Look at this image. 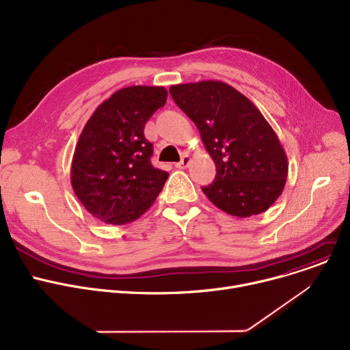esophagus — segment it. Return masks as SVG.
Segmentation results:
<instances>
[{"label": "esophagus", "mask_w": 350, "mask_h": 350, "mask_svg": "<svg viewBox=\"0 0 350 350\" xmlns=\"http://www.w3.org/2000/svg\"><path fill=\"white\" fill-rule=\"evenodd\" d=\"M190 161H191L190 156H189V154H184V156L181 157V160H180L178 163H176V167H177V169H181V170L187 169L189 165H190Z\"/></svg>", "instance_id": "34e87169"}]
</instances>
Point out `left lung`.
<instances>
[{"label": "left lung", "mask_w": 350, "mask_h": 350, "mask_svg": "<svg viewBox=\"0 0 350 350\" xmlns=\"http://www.w3.org/2000/svg\"><path fill=\"white\" fill-rule=\"evenodd\" d=\"M170 94L215 163V180L202 187L208 200L239 218L265 213L283 193L288 161L262 112L222 81L177 84Z\"/></svg>", "instance_id": "1"}]
</instances>
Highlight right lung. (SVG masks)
<instances>
[{"label":"right lung","instance_id":"add662e5","mask_svg":"<svg viewBox=\"0 0 350 350\" xmlns=\"http://www.w3.org/2000/svg\"><path fill=\"white\" fill-rule=\"evenodd\" d=\"M165 87L121 88L97 107L84 125L72 161V187L87 211L111 225L144 215L169 173L150 163L145 137L150 116L166 104Z\"/></svg>","mask_w":350,"mask_h":350}]
</instances>
